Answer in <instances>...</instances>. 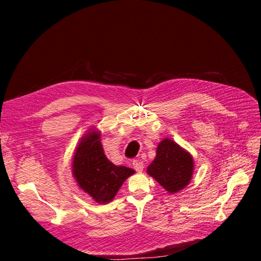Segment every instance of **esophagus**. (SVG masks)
Wrapping results in <instances>:
<instances>
[{"mask_svg": "<svg viewBox=\"0 0 261 261\" xmlns=\"http://www.w3.org/2000/svg\"><path fill=\"white\" fill-rule=\"evenodd\" d=\"M133 167L137 172H141L144 170V163L140 160H134L133 161Z\"/></svg>", "mask_w": 261, "mask_h": 261, "instance_id": "1", "label": "esophagus"}]
</instances>
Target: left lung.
Returning <instances> with one entry per match:
<instances>
[{
    "instance_id": "obj_1",
    "label": "left lung",
    "mask_w": 261,
    "mask_h": 261,
    "mask_svg": "<svg viewBox=\"0 0 261 261\" xmlns=\"http://www.w3.org/2000/svg\"><path fill=\"white\" fill-rule=\"evenodd\" d=\"M147 172L165 191L175 194L186 187L192 179L194 161L191 153L174 141L163 139L156 147V155Z\"/></svg>"
}]
</instances>
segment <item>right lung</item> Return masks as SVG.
Returning a JSON list of instances; mask_svg holds the SVG:
<instances>
[{"label": "right lung", "instance_id": "obj_1", "mask_svg": "<svg viewBox=\"0 0 261 261\" xmlns=\"http://www.w3.org/2000/svg\"><path fill=\"white\" fill-rule=\"evenodd\" d=\"M73 175L78 186L99 203L110 202L124 180L135 173L108 160L100 141V133L91 130L83 137L73 159Z\"/></svg>", "mask_w": 261, "mask_h": 261}]
</instances>
